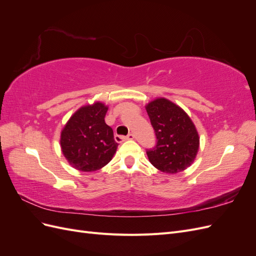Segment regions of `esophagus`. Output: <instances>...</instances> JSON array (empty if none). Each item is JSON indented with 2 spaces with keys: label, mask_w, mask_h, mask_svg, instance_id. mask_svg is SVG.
Wrapping results in <instances>:
<instances>
[{
  "label": "esophagus",
  "mask_w": 256,
  "mask_h": 256,
  "mask_svg": "<svg viewBox=\"0 0 256 256\" xmlns=\"http://www.w3.org/2000/svg\"><path fill=\"white\" fill-rule=\"evenodd\" d=\"M134 136L132 134H129L128 136H115V141L116 142H122V141H126V140H134Z\"/></svg>",
  "instance_id": "obj_1"
}]
</instances>
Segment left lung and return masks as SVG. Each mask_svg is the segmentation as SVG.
I'll return each instance as SVG.
<instances>
[{"label": "left lung", "mask_w": 256, "mask_h": 256, "mask_svg": "<svg viewBox=\"0 0 256 256\" xmlns=\"http://www.w3.org/2000/svg\"><path fill=\"white\" fill-rule=\"evenodd\" d=\"M157 138V144L146 154L150 164L161 172H182L194 161L200 138L194 124L180 106L166 98H157L146 106Z\"/></svg>", "instance_id": "1"}]
</instances>
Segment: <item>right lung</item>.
<instances>
[{
  "label": "right lung",
  "mask_w": 256,
  "mask_h": 256,
  "mask_svg": "<svg viewBox=\"0 0 256 256\" xmlns=\"http://www.w3.org/2000/svg\"><path fill=\"white\" fill-rule=\"evenodd\" d=\"M108 106L102 102L76 111L60 134L62 152L72 168L94 172L109 164L118 144L104 122Z\"/></svg>",
  "instance_id": "1"
}]
</instances>
